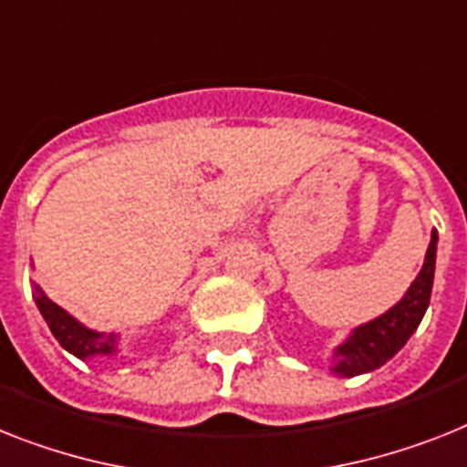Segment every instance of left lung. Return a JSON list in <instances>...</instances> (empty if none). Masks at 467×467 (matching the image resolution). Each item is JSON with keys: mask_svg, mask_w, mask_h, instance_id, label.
Segmentation results:
<instances>
[{"mask_svg": "<svg viewBox=\"0 0 467 467\" xmlns=\"http://www.w3.org/2000/svg\"><path fill=\"white\" fill-rule=\"evenodd\" d=\"M437 231H432V241L425 253V262L420 275L410 284L406 296L389 307L384 315L369 319L365 325L350 331L346 341L334 348L331 356V372L338 377H356L372 372L391 360L408 338L413 337L418 325L425 317L430 307V296H432L434 284V265H437Z\"/></svg>", "mask_w": 467, "mask_h": 467, "instance_id": "1", "label": "left lung"}]
</instances>
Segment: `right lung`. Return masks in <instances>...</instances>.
Here are the masks:
<instances>
[{"label": "right lung", "instance_id": "right-lung-1", "mask_svg": "<svg viewBox=\"0 0 467 467\" xmlns=\"http://www.w3.org/2000/svg\"><path fill=\"white\" fill-rule=\"evenodd\" d=\"M33 298L40 315L47 322L49 331L54 334V338L71 356L80 358V360H90V358H104L119 353V334H104V331L88 329L73 315H68L64 307L49 300L40 286H35Z\"/></svg>", "mask_w": 467, "mask_h": 467}]
</instances>
